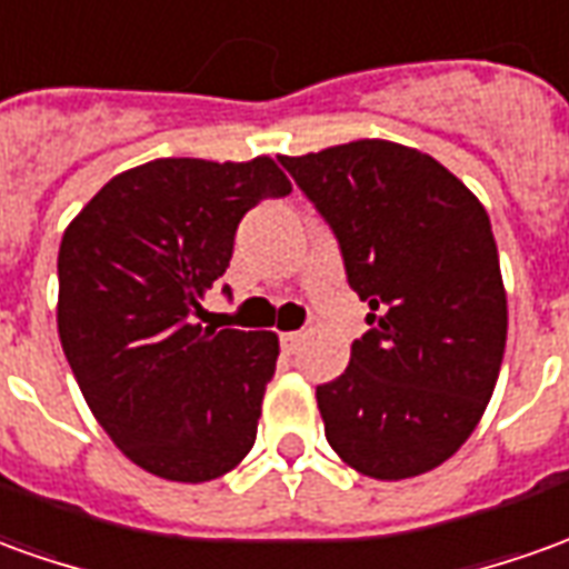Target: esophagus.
Wrapping results in <instances>:
<instances>
[{
    "instance_id": "34e87169",
    "label": "esophagus",
    "mask_w": 569,
    "mask_h": 569,
    "mask_svg": "<svg viewBox=\"0 0 569 569\" xmlns=\"http://www.w3.org/2000/svg\"><path fill=\"white\" fill-rule=\"evenodd\" d=\"M301 339H305L301 332H283V336H280V345H283L286 353H296L298 345H301Z\"/></svg>"
}]
</instances>
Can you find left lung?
I'll list each match as a JSON object with an SVG mask.
<instances>
[{"mask_svg":"<svg viewBox=\"0 0 569 569\" xmlns=\"http://www.w3.org/2000/svg\"><path fill=\"white\" fill-rule=\"evenodd\" d=\"M280 162L369 301L348 369L317 385L326 440L367 478L425 475L475 431L502 367L508 308L490 218L412 147L367 138Z\"/></svg>","mask_w":569,"mask_h":569,"instance_id":"obj_1","label":"left lung"}]
</instances>
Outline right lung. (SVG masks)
<instances>
[{
  "label": "right lung",
  "mask_w": 569,
  "mask_h": 569,
  "mask_svg": "<svg viewBox=\"0 0 569 569\" xmlns=\"http://www.w3.org/2000/svg\"><path fill=\"white\" fill-rule=\"evenodd\" d=\"M289 190L268 157L153 160L110 178L63 230L67 363L110 440L157 478L216 480L256 443L280 341L190 317L228 271L246 212Z\"/></svg>",
  "instance_id": "right-lung-1"
}]
</instances>
